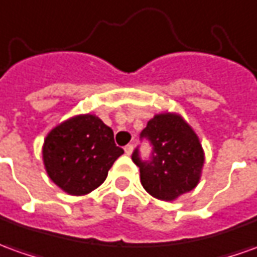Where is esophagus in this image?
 I'll return each instance as SVG.
<instances>
[{
    "mask_svg": "<svg viewBox=\"0 0 257 257\" xmlns=\"http://www.w3.org/2000/svg\"><path fill=\"white\" fill-rule=\"evenodd\" d=\"M124 152L127 154V155H132V154H133V146H132V144H128V146L124 147Z\"/></svg>",
    "mask_w": 257,
    "mask_h": 257,
    "instance_id": "esophagus-1",
    "label": "esophagus"
}]
</instances>
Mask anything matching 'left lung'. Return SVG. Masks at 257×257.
<instances>
[{"mask_svg": "<svg viewBox=\"0 0 257 257\" xmlns=\"http://www.w3.org/2000/svg\"><path fill=\"white\" fill-rule=\"evenodd\" d=\"M141 137L151 141L150 162H143L136 150L133 162L140 168L141 185L152 197L173 201L199 185L204 150L199 136L182 114L158 113L147 123Z\"/></svg>", "mask_w": 257, "mask_h": 257, "instance_id": "obj_1", "label": "left lung"}]
</instances>
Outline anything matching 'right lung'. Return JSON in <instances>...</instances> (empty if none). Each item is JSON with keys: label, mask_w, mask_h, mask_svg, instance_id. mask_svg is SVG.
Returning a JSON list of instances; mask_svg holds the SVG:
<instances>
[{"label": "right lung", "mask_w": 257, "mask_h": 257, "mask_svg": "<svg viewBox=\"0 0 257 257\" xmlns=\"http://www.w3.org/2000/svg\"><path fill=\"white\" fill-rule=\"evenodd\" d=\"M123 152L114 144L113 130L91 113L61 121L49 132L42 147L49 178L71 196H85L102 185Z\"/></svg>", "instance_id": "right-lung-1"}]
</instances>
